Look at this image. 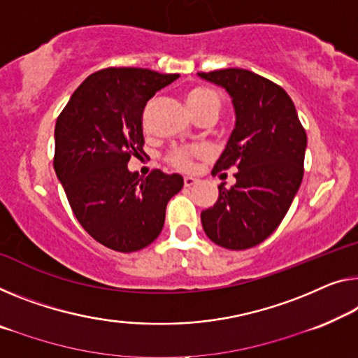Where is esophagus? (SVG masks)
Wrapping results in <instances>:
<instances>
[{"label": "esophagus", "mask_w": 358, "mask_h": 358, "mask_svg": "<svg viewBox=\"0 0 358 358\" xmlns=\"http://www.w3.org/2000/svg\"><path fill=\"white\" fill-rule=\"evenodd\" d=\"M195 182H196L195 178H190V176H187V178H184V185H185V187L195 185Z\"/></svg>", "instance_id": "esophagus-1"}]
</instances>
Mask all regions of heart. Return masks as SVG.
<instances>
[{"instance_id": "b5f03b06", "label": "heart", "mask_w": 358, "mask_h": 358, "mask_svg": "<svg viewBox=\"0 0 358 358\" xmlns=\"http://www.w3.org/2000/svg\"><path fill=\"white\" fill-rule=\"evenodd\" d=\"M185 102L189 106L190 112L195 115V118H200L203 115H213L217 118L221 112L222 101L216 91L206 86H194L185 92ZM205 153V148L201 147H179L173 148L166 155V162L173 168L180 171H189L194 166V160Z\"/></svg>"}]
</instances>
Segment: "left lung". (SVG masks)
<instances>
[{
	"label": "left lung",
	"mask_w": 358,
	"mask_h": 358,
	"mask_svg": "<svg viewBox=\"0 0 358 358\" xmlns=\"http://www.w3.org/2000/svg\"><path fill=\"white\" fill-rule=\"evenodd\" d=\"M232 97L235 128L213 176L235 169V185L201 211L208 238L227 250H248L271 235L288 213L304 176L306 131L287 91L243 69L200 71Z\"/></svg>",
	"instance_id": "8db88e82"
}]
</instances>
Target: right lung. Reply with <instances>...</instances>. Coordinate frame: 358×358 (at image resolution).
Listing matches in <instances>:
<instances>
[{
  "mask_svg": "<svg viewBox=\"0 0 358 358\" xmlns=\"http://www.w3.org/2000/svg\"><path fill=\"white\" fill-rule=\"evenodd\" d=\"M178 73L108 67L87 76L60 112L54 171L71 211L99 243L120 252L145 248L160 235L179 174L131 173L128 162L144 152L142 113L148 99Z\"/></svg>",
  "mask_w": 358,
  "mask_h": 358,
  "instance_id": "right-lung-1",
  "label": "right lung"
}]
</instances>
